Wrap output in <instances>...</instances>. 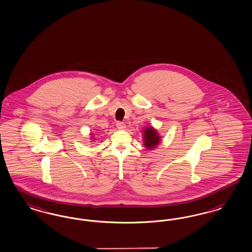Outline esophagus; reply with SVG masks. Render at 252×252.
Listing matches in <instances>:
<instances>
[{
    "label": "esophagus",
    "instance_id": "esophagus-1",
    "mask_svg": "<svg viewBox=\"0 0 252 252\" xmlns=\"http://www.w3.org/2000/svg\"><path fill=\"white\" fill-rule=\"evenodd\" d=\"M117 127H118V129H120V130H123V129H125V123L122 122H117Z\"/></svg>",
    "mask_w": 252,
    "mask_h": 252
}]
</instances>
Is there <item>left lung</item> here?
Instances as JSON below:
<instances>
[{
    "label": "left lung",
    "mask_w": 252,
    "mask_h": 252,
    "mask_svg": "<svg viewBox=\"0 0 252 252\" xmlns=\"http://www.w3.org/2000/svg\"><path fill=\"white\" fill-rule=\"evenodd\" d=\"M159 138L158 132L153 128L149 127L144 130V143L147 149H154L159 143Z\"/></svg>",
    "instance_id": "1"
}]
</instances>
